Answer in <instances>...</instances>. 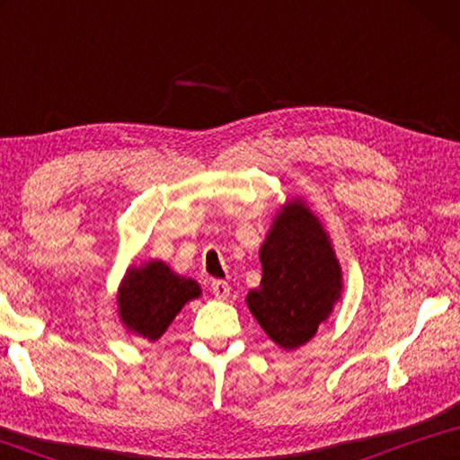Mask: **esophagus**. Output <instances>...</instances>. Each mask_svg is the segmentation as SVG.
I'll use <instances>...</instances> for the list:
<instances>
[{
    "label": "esophagus",
    "mask_w": 460,
    "mask_h": 460,
    "mask_svg": "<svg viewBox=\"0 0 460 460\" xmlns=\"http://www.w3.org/2000/svg\"><path fill=\"white\" fill-rule=\"evenodd\" d=\"M211 290L219 300H227L229 294H231V286L227 282H223V279H213Z\"/></svg>",
    "instance_id": "34e87169"
}]
</instances>
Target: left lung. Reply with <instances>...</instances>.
Here are the masks:
<instances>
[{
    "label": "left lung",
    "instance_id": "8db88e82",
    "mask_svg": "<svg viewBox=\"0 0 460 460\" xmlns=\"http://www.w3.org/2000/svg\"><path fill=\"white\" fill-rule=\"evenodd\" d=\"M260 260L263 276L247 294L249 310L279 347L305 345L341 296V268L329 237L294 200L276 217Z\"/></svg>",
    "mask_w": 460,
    "mask_h": 460
}]
</instances>
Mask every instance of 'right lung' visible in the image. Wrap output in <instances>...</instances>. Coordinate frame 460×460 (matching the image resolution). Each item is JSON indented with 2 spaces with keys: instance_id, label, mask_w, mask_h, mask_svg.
Returning a JSON list of instances; mask_svg holds the SVG:
<instances>
[{
  "instance_id": "1",
  "label": "right lung",
  "mask_w": 460,
  "mask_h": 460,
  "mask_svg": "<svg viewBox=\"0 0 460 460\" xmlns=\"http://www.w3.org/2000/svg\"><path fill=\"white\" fill-rule=\"evenodd\" d=\"M200 288L192 279L176 276L164 261L131 268L119 288V314L123 324L142 337L155 341Z\"/></svg>"
}]
</instances>
